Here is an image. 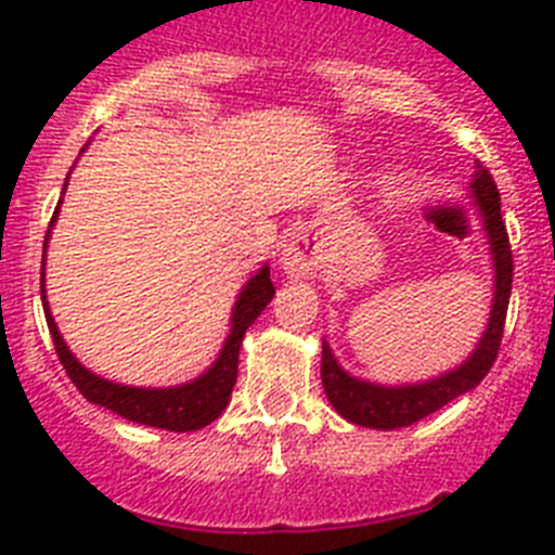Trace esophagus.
Segmentation results:
<instances>
[{
	"instance_id": "34e87169",
	"label": "esophagus",
	"mask_w": 555,
	"mask_h": 555,
	"mask_svg": "<svg viewBox=\"0 0 555 555\" xmlns=\"http://www.w3.org/2000/svg\"><path fill=\"white\" fill-rule=\"evenodd\" d=\"M320 258L313 253V247L308 244L306 235H294L292 242L283 244L281 249V267L286 269V274L292 278H306V274H313Z\"/></svg>"
}]
</instances>
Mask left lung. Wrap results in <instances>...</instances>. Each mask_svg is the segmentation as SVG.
Listing matches in <instances>:
<instances>
[{
	"label": "left lung",
	"instance_id": "1",
	"mask_svg": "<svg viewBox=\"0 0 555 555\" xmlns=\"http://www.w3.org/2000/svg\"><path fill=\"white\" fill-rule=\"evenodd\" d=\"M469 189H473L475 205H478L480 217H483V228H487L489 249H492L494 261V300L487 331L480 336L473 356L459 370L444 372L442 377H434V380L414 386H377L370 384V380H361V377L347 375L338 366L336 358H333L327 341H322V386H325V395L333 403V409L345 416L347 423L377 430L405 428V425L420 423L423 416L448 405L450 400H455L464 391L475 389L487 377V372L492 370L500 350V338H503V327H506L514 258L506 222L500 217V191L487 166L475 164L473 185Z\"/></svg>",
	"mask_w": 555,
	"mask_h": 555
}]
</instances>
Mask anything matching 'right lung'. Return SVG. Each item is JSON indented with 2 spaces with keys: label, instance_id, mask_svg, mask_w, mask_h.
Returning <instances> with one entry per match:
<instances>
[{
  "label": "right lung",
  "instance_id": "add662e5",
  "mask_svg": "<svg viewBox=\"0 0 555 555\" xmlns=\"http://www.w3.org/2000/svg\"><path fill=\"white\" fill-rule=\"evenodd\" d=\"M55 217H52V222H55ZM52 222H49V228H52ZM272 297V278H269V267H263L255 278H249V283L242 288V294H238V300H235L233 308V320H230L228 341H224L222 352H219V358L205 375H199L197 380H191V384L169 386V389H139V386H121L113 384V380H105V377L88 372L86 366L72 356V350H68L66 341H63L61 331H57L55 320H52V313H49L47 288H43L41 283L43 313H47V325L49 333H52V341H55L57 358H61L66 375L72 377V384L80 389V395L86 397V400H91V403L116 411V414L130 420V423L150 425V428L178 430V434L205 428V425L214 423V420L228 409L230 391H233L235 377H238V350H242V338L244 333H247V327L261 317V311L269 306Z\"/></svg>",
  "mask_w": 555,
  "mask_h": 555
}]
</instances>
